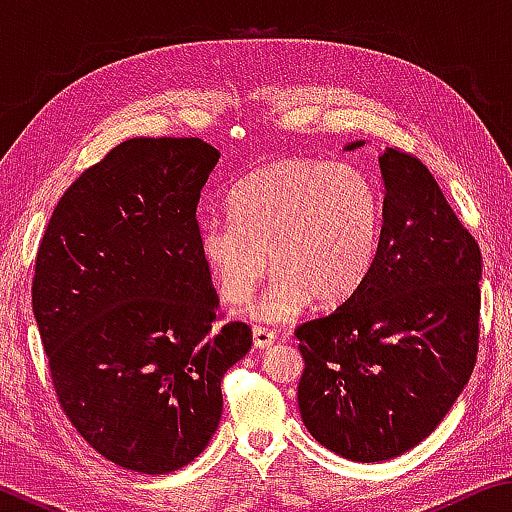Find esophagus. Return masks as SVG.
Masks as SVG:
<instances>
[{
  "label": "esophagus",
  "mask_w": 512,
  "mask_h": 512,
  "mask_svg": "<svg viewBox=\"0 0 512 512\" xmlns=\"http://www.w3.org/2000/svg\"><path fill=\"white\" fill-rule=\"evenodd\" d=\"M273 343H275V334L271 332V329L253 327V345H255V348L266 350V348H271Z\"/></svg>",
  "instance_id": "obj_1"
}]
</instances>
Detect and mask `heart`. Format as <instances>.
<instances>
[{
    "label": "heart",
    "instance_id": "heart-1",
    "mask_svg": "<svg viewBox=\"0 0 512 512\" xmlns=\"http://www.w3.org/2000/svg\"><path fill=\"white\" fill-rule=\"evenodd\" d=\"M230 210L198 221V253L228 302L246 300L271 262L275 273L246 305L248 320L287 323L311 298L336 305L366 280L381 207L375 185L352 164L275 160L232 189Z\"/></svg>",
    "mask_w": 512,
    "mask_h": 512
}]
</instances>
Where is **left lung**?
<instances>
[{
  "instance_id": "left-lung-1",
  "label": "left lung",
  "mask_w": 512,
  "mask_h": 512,
  "mask_svg": "<svg viewBox=\"0 0 512 512\" xmlns=\"http://www.w3.org/2000/svg\"><path fill=\"white\" fill-rule=\"evenodd\" d=\"M379 173L381 230L366 280L296 329L302 422L357 463L420 445L461 395L479 348V244L418 158L386 149Z\"/></svg>"
}]
</instances>
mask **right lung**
Wrapping results in <instances>:
<instances>
[{
	"label": "right lung",
	"mask_w": 512,
	"mask_h": 512,
	"mask_svg": "<svg viewBox=\"0 0 512 512\" xmlns=\"http://www.w3.org/2000/svg\"><path fill=\"white\" fill-rule=\"evenodd\" d=\"M221 153L135 137L83 171L42 237L33 316L69 422L115 465L169 474L219 427L221 379L253 343L214 327L196 207Z\"/></svg>",
	"instance_id": "right-lung-1"
}]
</instances>
